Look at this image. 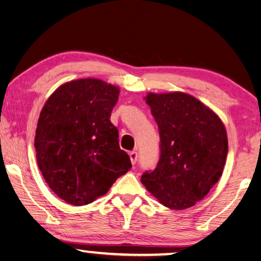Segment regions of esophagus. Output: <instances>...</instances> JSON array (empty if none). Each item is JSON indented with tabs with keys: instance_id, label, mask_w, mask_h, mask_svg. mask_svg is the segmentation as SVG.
<instances>
[{
	"instance_id": "esophagus-1",
	"label": "esophagus",
	"mask_w": 261,
	"mask_h": 261,
	"mask_svg": "<svg viewBox=\"0 0 261 261\" xmlns=\"http://www.w3.org/2000/svg\"><path fill=\"white\" fill-rule=\"evenodd\" d=\"M130 160H131V163L132 164H136V162H137V160H138V153H137V151H135V150H132V151H130Z\"/></svg>"
}]
</instances>
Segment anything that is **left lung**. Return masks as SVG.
Returning a JSON list of instances; mask_svg holds the SVG:
<instances>
[{"label":"left lung","mask_w":261,"mask_h":261,"mask_svg":"<svg viewBox=\"0 0 261 261\" xmlns=\"http://www.w3.org/2000/svg\"><path fill=\"white\" fill-rule=\"evenodd\" d=\"M146 102L159 126L160 160L141 182L164 206L188 209L221 177L228 153L224 123L184 92L148 93Z\"/></svg>","instance_id":"obj_1"}]
</instances>
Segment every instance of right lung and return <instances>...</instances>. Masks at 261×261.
I'll return each instance as SVG.
<instances>
[{
  "mask_svg": "<svg viewBox=\"0 0 261 261\" xmlns=\"http://www.w3.org/2000/svg\"><path fill=\"white\" fill-rule=\"evenodd\" d=\"M120 89L98 79H81L56 90L36 127V160L58 197L85 205L105 195L131 169L111 122Z\"/></svg>",
  "mask_w": 261,
  "mask_h": 261,
  "instance_id": "right-lung-1",
  "label": "right lung"
}]
</instances>
